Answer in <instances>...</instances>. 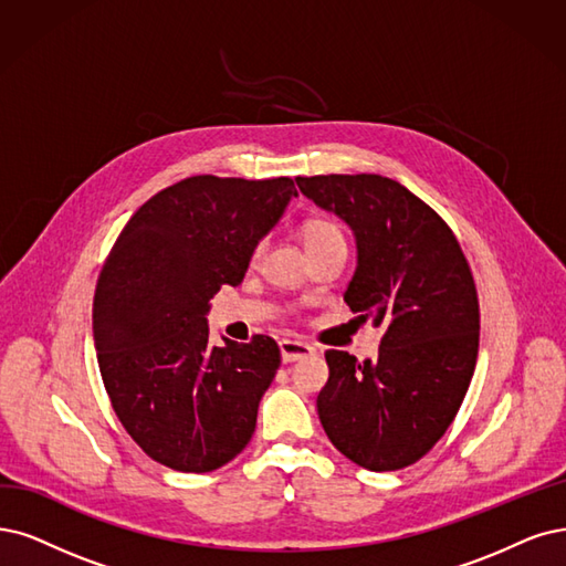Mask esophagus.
Returning a JSON list of instances; mask_svg holds the SVG:
<instances>
[{"mask_svg":"<svg viewBox=\"0 0 566 566\" xmlns=\"http://www.w3.org/2000/svg\"><path fill=\"white\" fill-rule=\"evenodd\" d=\"M280 354H282L284 364H294L298 359L310 357V354H315V347L307 343H298V340H280Z\"/></svg>","mask_w":566,"mask_h":566,"instance_id":"34e87169","label":"esophagus"}]
</instances>
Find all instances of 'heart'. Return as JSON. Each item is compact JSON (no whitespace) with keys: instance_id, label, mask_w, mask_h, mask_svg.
I'll use <instances>...</instances> for the list:
<instances>
[{"instance_id":"b5f03b06","label":"heart","mask_w":566,"mask_h":566,"mask_svg":"<svg viewBox=\"0 0 566 566\" xmlns=\"http://www.w3.org/2000/svg\"><path fill=\"white\" fill-rule=\"evenodd\" d=\"M301 238H303V244L307 251L317 249V247H324V244H331V242H345L340 228L328 221V219H310L303 223L301 228ZM261 244L256 247V254H261Z\"/></svg>"}]
</instances>
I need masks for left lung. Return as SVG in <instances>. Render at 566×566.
<instances>
[{"label": "left lung", "instance_id": "8db88e82", "mask_svg": "<svg viewBox=\"0 0 566 566\" xmlns=\"http://www.w3.org/2000/svg\"><path fill=\"white\" fill-rule=\"evenodd\" d=\"M301 193L357 240L345 303L385 326L378 359L328 349L317 396L326 436L354 464L396 471L424 457L452 424L478 357V296L448 223L380 175L298 177Z\"/></svg>", "mask_w": 566, "mask_h": 566}]
</instances>
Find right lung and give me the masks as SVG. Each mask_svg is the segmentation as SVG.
Returning a JSON list of instances; mask_svg holds the SVG:
<instances>
[{"label": "right lung", "instance_id": "right-lung-1", "mask_svg": "<svg viewBox=\"0 0 566 566\" xmlns=\"http://www.w3.org/2000/svg\"><path fill=\"white\" fill-rule=\"evenodd\" d=\"M296 196L289 177L198 175L146 200L120 230L97 280L93 338L114 412L158 464L207 473L251 441L280 347L268 336L209 345V298L244 280Z\"/></svg>", "mask_w": 566, "mask_h": 566}]
</instances>
